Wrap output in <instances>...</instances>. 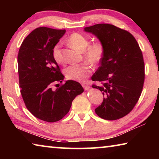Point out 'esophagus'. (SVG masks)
<instances>
[{"label":"esophagus","mask_w":159,"mask_h":159,"mask_svg":"<svg viewBox=\"0 0 159 159\" xmlns=\"http://www.w3.org/2000/svg\"><path fill=\"white\" fill-rule=\"evenodd\" d=\"M82 85H83V88H84V89H85V90H89V88H90V86L88 85L85 84V83H83Z\"/></svg>","instance_id":"1"}]
</instances>
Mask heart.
Returning a JSON list of instances; mask_svg holds the SVG:
<instances>
[{"mask_svg": "<svg viewBox=\"0 0 159 159\" xmlns=\"http://www.w3.org/2000/svg\"><path fill=\"white\" fill-rule=\"evenodd\" d=\"M68 43L75 49L83 51V57L86 61L67 66L64 69L65 76L69 80L79 82L84 81L93 71V66L90 63L96 66L100 63L103 59L105 52L104 43L99 39L90 43L89 39L87 36L77 32L70 35L68 38ZM61 48V43H57L54 45L52 50L54 60L60 64L64 62Z\"/></svg>", "mask_w": 159, "mask_h": 159, "instance_id": "1", "label": "heart"}]
</instances>
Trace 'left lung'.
<instances>
[{
  "instance_id": "1",
  "label": "left lung",
  "mask_w": 159,
  "mask_h": 159,
  "mask_svg": "<svg viewBox=\"0 0 159 159\" xmlns=\"http://www.w3.org/2000/svg\"><path fill=\"white\" fill-rule=\"evenodd\" d=\"M104 43L101 65L92 76V87L102 92L103 102L95 109L102 118L116 120L128 114L138 103L144 82L142 50L130 32L109 24L84 28Z\"/></svg>"
}]
</instances>
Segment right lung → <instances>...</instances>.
<instances>
[{
    "label": "right lung",
    "instance_id": "right-lung-1",
    "mask_svg": "<svg viewBox=\"0 0 159 159\" xmlns=\"http://www.w3.org/2000/svg\"><path fill=\"white\" fill-rule=\"evenodd\" d=\"M65 31L45 26L34 29L18 52L19 83L24 102L35 117L46 122L58 121L65 116L72 101L84 91L75 80H66L56 90L52 88L64 79L52 50Z\"/></svg>",
    "mask_w": 159,
    "mask_h": 159
}]
</instances>
